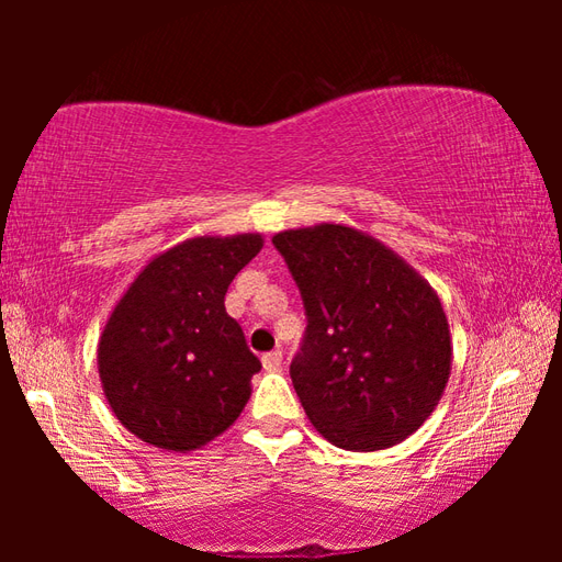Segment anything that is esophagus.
Instances as JSON below:
<instances>
[{
	"label": "esophagus",
	"mask_w": 562,
	"mask_h": 562,
	"mask_svg": "<svg viewBox=\"0 0 562 562\" xmlns=\"http://www.w3.org/2000/svg\"><path fill=\"white\" fill-rule=\"evenodd\" d=\"M262 367L268 369V372H278V369L282 367V351L280 349L268 351V355L262 357Z\"/></svg>",
	"instance_id": "1"
}]
</instances>
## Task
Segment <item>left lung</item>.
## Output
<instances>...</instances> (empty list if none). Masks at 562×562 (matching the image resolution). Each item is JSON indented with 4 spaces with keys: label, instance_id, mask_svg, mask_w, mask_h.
<instances>
[{
    "label": "left lung",
    "instance_id": "left-lung-1",
    "mask_svg": "<svg viewBox=\"0 0 562 562\" xmlns=\"http://www.w3.org/2000/svg\"><path fill=\"white\" fill-rule=\"evenodd\" d=\"M307 310L290 367L312 426L345 451L412 436L451 376V329L436 290L382 240L345 223L272 237Z\"/></svg>",
    "mask_w": 562,
    "mask_h": 562
}]
</instances>
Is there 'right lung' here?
I'll list each match as a JSON object with an SVG mask.
<instances>
[{"label": "right lung", "instance_id": "right-lung-1", "mask_svg": "<svg viewBox=\"0 0 562 562\" xmlns=\"http://www.w3.org/2000/svg\"><path fill=\"white\" fill-rule=\"evenodd\" d=\"M262 245L260 233L188 237L150 258L111 310L97 349L103 396L140 441L188 453L243 414L260 359L225 292Z\"/></svg>", "mask_w": 562, "mask_h": 562}]
</instances>
